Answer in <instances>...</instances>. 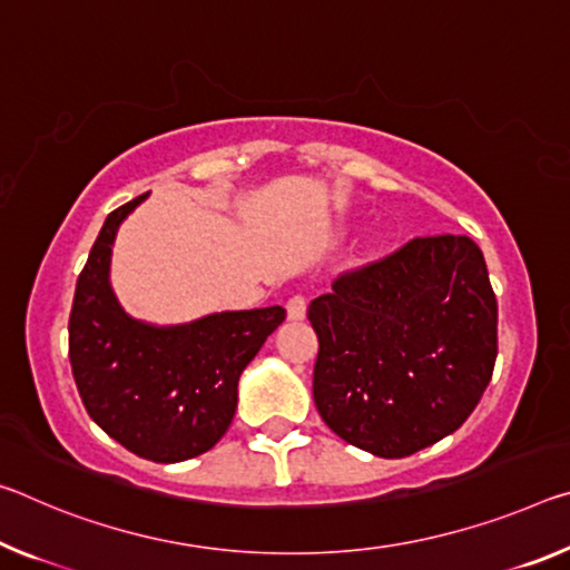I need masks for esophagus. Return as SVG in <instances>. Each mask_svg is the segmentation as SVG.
I'll return each mask as SVG.
<instances>
[{
	"instance_id": "34e87169",
	"label": "esophagus",
	"mask_w": 570,
	"mask_h": 570,
	"mask_svg": "<svg viewBox=\"0 0 570 570\" xmlns=\"http://www.w3.org/2000/svg\"><path fill=\"white\" fill-rule=\"evenodd\" d=\"M286 314L292 322H299L306 317V299L302 294H294L292 299L286 302Z\"/></svg>"
}]
</instances>
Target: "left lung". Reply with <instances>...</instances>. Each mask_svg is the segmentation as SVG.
Wrapping results in <instances>:
<instances>
[{
  "mask_svg": "<svg viewBox=\"0 0 570 570\" xmlns=\"http://www.w3.org/2000/svg\"><path fill=\"white\" fill-rule=\"evenodd\" d=\"M320 340L314 403L347 444L411 456L476 409L497 360V299L466 236L413 238L342 274L306 309Z\"/></svg>",
  "mask_w": 570,
  "mask_h": 570,
  "instance_id": "left-lung-1",
  "label": "left lung"
}]
</instances>
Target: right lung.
Returning a JSON list of instances; mask_svg holds the SVG:
<instances>
[{
    "mask_svg": "<svg viewBox=\"0 0 570 570\" xmlns=\"http://www.w3.org/2000/svg\"><path fill=\"white\" fill-rule=\"evenodd\" d=\"M147 195L114 210L98 233L76 284L68 347L90 419L137 456L175 464L223 439L236 415L240 373L286 309L220 312L169 327L126 314L108 278L111 248Z\"/></svg>",
    "mask_w": 570,
    "mask_h": 570,
    "instance_id": "add662e5",
    "label": "right lung"
}]
</instances>
